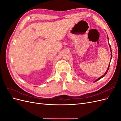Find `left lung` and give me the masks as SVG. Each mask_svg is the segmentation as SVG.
<instances>
[{
  "mask_svg": "<svg viewBox=\"0 0 121 121\" xmlns=\"http://www.w3.org/2000/svg\"><path fill=\"white\" fill-rule=\"evenodd\" d=\"M108 44H109V47H110V49H111V60H110V63H111V60H112V49H111V45H109V42H108ZM110 63H109V65H108V69H107V70L106 71V72L104 73V75H102V76H101L100 77H99V78H98L97 79H96L95 81H94V82H96V81H97L98 80H100V79H101V78H102L103 77H104L105 76V75L107 74V73H108V69H109V65H110Z\"/></svg>",
  "mask_w": 121,
  "mask_h": 121,
  "instance_id": "left-lung-1",
  "label": "left lung"
}]
</instances>
